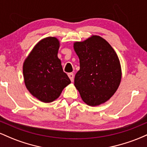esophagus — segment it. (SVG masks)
<instances>
[{"instance_id": "1", "label": "esophagus", "mask_w": 147, "mask_h": 147, "mask_svg": "<svg viewBox=\"0 0 147 147\" xmlns=\"http://www.w3.org/2000/svg\"><path fill=\"white\" fill-rule=\"evenodd\" d=\"M68 75L69 78H70V80H71V82H73V80H74V74L73 73H68Z\"/></svg>"}]
</instances>
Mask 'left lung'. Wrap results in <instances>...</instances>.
Wrapping results in <instances>:
<instances>
[{
  "label": "left lung",
  "instance_id": "1",
  "mask_svg": "<svg viewBox=\"0 0 147 147\" xmlns=\"http://www.w3.org/2000/svg\"><path fill=\"white\" fill-rule=\"evenodd\" d=\"M73 48L80 64L74 84L82 100L90 106L107 102L117 91L122 79L120 62L114 49L97 35L75 42Z\"/></svg>",
  "mask_w": 147,
  "mask_h": 147
}]
</instances>
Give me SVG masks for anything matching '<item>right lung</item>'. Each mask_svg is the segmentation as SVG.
<instances>
[{
  "label": "right lung",
  "instance_id": "obj_1",
  "mask_svg": "<svg viewBox=\"0 0 147 147\" xmlns=\"http://www.w3.org/2000/svg\"><path fill=\"white\" fill-rule=\"evenodd\" d=\"M59 41L56 37L43 38L35 45L23 65L25 85L38 100L50 103L59 97L71 82L58 58Z\"/></svg>",
  "mask_w": 147,
  "mask_h": 147
}]
</instances>
